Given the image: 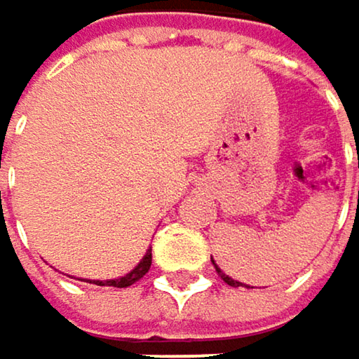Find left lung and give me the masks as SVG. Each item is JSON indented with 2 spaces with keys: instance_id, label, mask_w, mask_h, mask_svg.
Returning a JSON list of instances; mask_svg holds the SVG:
<instances>
[{
  "instance_id": "left-lung-1",
  "label": "left lung",
  "mask_w": 359,
  "mask_h": 359,
  "mask_svg": "<svg viewBox=\"0 0 359 359\" xmlns=\"http://www.w3.org/2000/svg\"><path fill=\"white\" fill-rule=\"evenodd\" d=\"M212 263H215V261H212ZM215 267H217V263H215ZM217 273L221 276V280H223L225 284H229V286H233V288H238V286H244L242 282H236V280H231L229 276H225V273H223V271H221L219 267H217ZM246 288H250V286H246Z\"/></svg>"
}]
</instances>
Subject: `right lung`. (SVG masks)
<instances>
[{
    "label": "right lung",
    "mask_w": 359,
    "mask_h": 359,
    "mask_svg": "<svg viewBox=\"0 0 359 359\" xmlns=\"http://www.w3.org/2000/svg\"><path fill=\"white\" fill-rule=\"evenodd\" d=\"M149 269H151V250H147V255L142 257V261L128 276H123L119 280H107V282H94V284H98V286H113V288H128V286L136 284L138 280H142Z\"/></svg>",
    "instance_id": "obj_1"
}]
</instances>
